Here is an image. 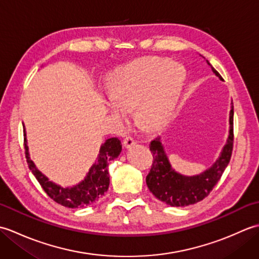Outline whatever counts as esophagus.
<instances>
[{"mask_svg":"<svg viewBox=\"0 0 259 259\" xmlns=\"http://www.w3.org/2000/svg\"><path fill=\"white\" fill-rule=\"evenodd\" d=\"M135 145H136V140L133 138V137H130V136L125 137L124 140H123V146H124V148H126V149H128V148L133 147V146H135Z\"/></svg>","mask_w":259,"mask_h":259,"instance_id":"1","label":"esophagus"}]
</instances>
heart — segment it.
<instances>
[{"mask_svg": "<svg viewBox=\"0 0 259 259\" xmlns=\"http://www.w3.org/2000/svg\"><path fill=\"white\" fill-rule=\"evenodd\" d=\"M186 79V70L168 59L148 58L120 69L112 76L106 104L119 122L136 108L146 125L164 122L172 113Z\"/></svg>", "mask_w": 259, "mask_h": 259, "instance_id": "obj_1", "label": "heart"}]
</instances>
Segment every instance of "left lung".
<instances>
[{
    "mask_svg": "<svg viewBox=\"0 0 259 259\" xmlns=\"http://www.w3.org/2000/svg\"><path fill=\"white\" fill-rule=\"evenodd\" d=\"M207 64L211 67L208 61ZM211 70L219 79L223 80L222 75L212 67ZM229 124L227 144L225 145L221 157L206 171L197 176H191V177L176 172L163 150L160 138L152 140L149 147L153 161L150 171L146 177L147 186L152 195L169 206L185 207L194 205L210 194L213 187L222 178L223 172L232 158L234 146V106H232V110H230Z\"/></svg>",
    "mask_w": 259,
    "mask_h": 259,
    "instance_id": "8db88e82",
    "label": "left lung"
}]
</instances>
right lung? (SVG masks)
<instances>
[{
    "instance_id": "right-lung-1",
    "label": "right lung",
    "mask_w": 259,
    "mask_h": 259,
    "mask_svg": "<svg viewBox=\"0 0 259 259\" xmlns=\"http://www.w3.org/2000/svg\"><path fill=\"white\" fill-rule=\"evenodd\" d=\"M24 133V149L25 157L29 168L38 181V184L45 190L48 196L56 202L68 208H79L89 206L99 200L109 188L110 177L108 172L109 162L117 158L122 146L118 138H110L100 148V153L98 156L97 162L90 168L84 180L73 187H63L56 185L49 180L45 175L36 169L35 164L30 159L29 148L26 145L25 129Z\"/></svg>"
}]
</instances>
